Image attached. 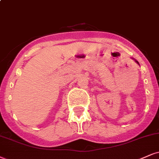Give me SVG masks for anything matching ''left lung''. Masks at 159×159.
I'll return each mask as SVG.
<instances>
[{"mask_svg":"<svg viewBox=\"0 0 159 159\" xmlns=\"http://www.w3.org/2000/svg\"><path fill=\"white\" fill-rule=\"evenodd\" d=\"M132 59H134V58H132ZM134 60H135V62H136L137 64H139V62H138V61H137V60H135V59H134Z\"/></svg>","mask_w":159,"mask_h":159,"instance_id":"8db88e82","label":"left lung"}]
</instances>
